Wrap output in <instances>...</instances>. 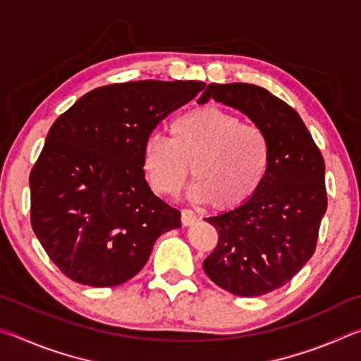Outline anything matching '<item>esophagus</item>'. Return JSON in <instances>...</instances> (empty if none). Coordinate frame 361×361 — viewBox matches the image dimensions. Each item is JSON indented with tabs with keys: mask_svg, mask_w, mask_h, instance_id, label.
Returning <instances> with one entry per match:
<instances>
[{
	"mask_svg": "<svg viewBox=\"0 0 361 361\" xmlns=\"http://www.w3.org/2000/svg\"><path fill=\"white\" fill-rule=\"evenodd\" d=\"M197 221V216H195V213L189 209L181 210V224L183 226H191Z\"/></svg>",
	"mask_w": 361,
	"mask_h": 361,
	"instance_id": "1",
	"label": "esophagus"
}]
</instances>
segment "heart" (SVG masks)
Returning a JSON list of instances; mask_svg holds the SVG:
<instances>
[{
	"mask_svg": "<svg viewBox=\"0 0 361 361\" xmlns=\"http://www.w3.org/2000/svg\"><path fill=\"white\" fill-rule=\"evenodd\" d=\"M142 162L157 194H178L192 167V197L216 210H234L264 183L272 145L262 127L223 108L202 106L176 116L170 138H146Z\"/></svg>",
	"mask_w": 361,
	"mask_h": 361,
	"instance_id": "heart-1",
	"label": "heart"
}]
</instances>
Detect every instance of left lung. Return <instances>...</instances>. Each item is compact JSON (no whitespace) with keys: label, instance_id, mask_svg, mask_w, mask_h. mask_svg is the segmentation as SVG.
I'll return each mask as SVG.
<instances>
[{"label":"left lung","instance_id":"obj_1","mask_svg":"<svg viewBox=\"0 0 361 361\" xmlns=\"http://www.w3.org/2000/svg\"><path fill=\"white\" fill-rule=\"evenodd\" d=\"M209 99L240 109L262 127L272 162L248 202L205 218L218 231V243L202 266L232 295L262 296L288 283L312 258L328 205L325 161L295 109L259 85L209 84L199 102Z\"/></svg>","mask_w":361,"mask_h":361}]
</instances>
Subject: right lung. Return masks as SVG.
<instances>
[{
    "label": "right lung",
    "instance_id": "1",
    "mask_svg": "<svg viewBox=\"0 0 361 361\" xmlns=\"http://www.w3.org/2000/svg\"><path fill=\"white\" fill-rule=\"evenodd\" d=\"M205 82L103 85L60 114L30 173L36 237L73 282L116 286L142 271L180 212L151 191L143 145L159 122Z\"/></svg>",
    "mask_w": 361,
    "mask_h": 361
}]
</instances>
